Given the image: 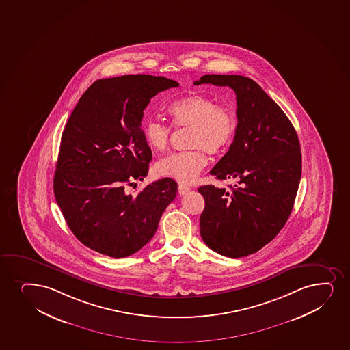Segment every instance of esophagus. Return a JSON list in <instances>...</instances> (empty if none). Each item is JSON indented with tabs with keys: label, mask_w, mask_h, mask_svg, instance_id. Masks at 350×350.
<instances>
[{
	"label": "esophagus",
	"mask_w": 350,
	"mask_h": 350,
	"mask_svg": "<svg viewBox=\"0 0 350 350\" xmlns=\"http://www.w3.org/2000/svg\"><path fill=\"white\" fill-rule=\"evenodd\" d=\"M189 189H189V186L181 185V184H179V186H178V193L183 196V194L187 193Z\"/></svg>",
	"instance_id": "34e87169"
}]
</instances>
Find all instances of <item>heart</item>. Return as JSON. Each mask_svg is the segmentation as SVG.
Listing matches in <instances>:
<instances>
[{
    "label": "heart",
    "mask_w": 350,
    "mask_h": 350,
    "mask_svg": "<svg viewBox=\"0 0 350 350\" xmlns=\"http://www.w3.org/2000/svg\"><path fill=\"white\" fill-rule=\"evenodd\" d=\"M173 125L189 129V146L185 152L172 153L156 165V172L173 178L183 184L197 179L208 161L206 152L220 153L232 143L237 130L234 113L226 105L217 104L208 96L193 94L178 99L167 109ZM145 140L153 152H164L169 148L171 128L158 120L144 124Z\"/></svg>",
    "instance_id": "1"
}]
</instances>
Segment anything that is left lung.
Returning <instances> with one entry per match:
<instances>
[{
    "label": "left lung",
    "instance_id": "obj_1",
    "mask_svg": "<svg viewBox=\"0 0 350 350\" xmlns=\"http://www.w3.org/2000/svg\"><path fill=\"white\" fill-rule=\"evenodd\" d=\"M194 84L230 87L238 105L233 143L210 171L237 184L198 189L205 199L200 234L219 254L247 256L271 243L291 215L302 170L299 138L281 107L253 79L204 75Z\"/></svg>",
    "mask_w": 350,
    "mask_h": 350
}]
</instances>
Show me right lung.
<instances>
[{
	"mask_svg": "<svg viewBox=\"0 0 350 350\" xmlns=\"http://www.w3.org/2000/svg\"><path fill=\"white\" fill-rule=\"evenodd\" d=\"M176 81L124 75L92 83L62 133L54 193L79 241L100 254L125 258L152 239L177 194L163 178L132 196L126 186L148 176L151 148L140 128L144 109Z\"/></svg>",
	"mask_w": 350,
	"mask_h": 350,
	"instance_id": "add662e5",
	"label": "right lung"
}]
</instances>
